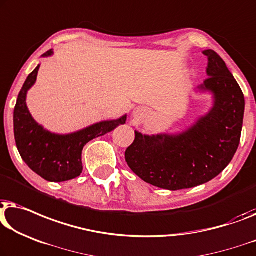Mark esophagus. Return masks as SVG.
<instances>
[{"label":"esophagus","instance_id":"esophagus-1","mask_svg":"<svg viewBox=\"0 0 256 256\" xmlns=\"http://www.w3.org/2000/svg\"><path fill=\"white\" fill-rule=\"evenodd\" d=\"M132 116H134V118L137 120H142L146 116V110H144L143 107H137V108L134 110V112H132Z\"/></svg>","mask_w":256,"mask_h":256}]
</instances>
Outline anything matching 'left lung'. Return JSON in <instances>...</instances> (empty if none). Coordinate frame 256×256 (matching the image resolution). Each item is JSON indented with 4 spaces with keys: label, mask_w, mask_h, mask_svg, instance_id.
<instances>
[{
    "label": "left lung",
    "mask_w": 256,
    "mask_h": 256,
    "mask_svg": "<svg viewBox=\"0 0 256 256\" xmlns=\"http://www.w3.org/2000/svg\"><path fill=\"white\" fill-rule=\"evenodd\" d=\"M208 56L206 78L198 94L212 96V106L182 132L146 135L135 130L126 162L137 176L152 186L179 190L216 178L232 160L242 136L245 98L220 55Z\"/></svg>",
    "instance_id": "1"
}]
</instances>
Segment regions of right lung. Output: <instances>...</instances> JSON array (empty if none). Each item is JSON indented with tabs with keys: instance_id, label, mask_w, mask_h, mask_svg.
<instances>
[{
	"instance_id": "right-lung-1",
	"label": "right lung",
	"mask_w": 256,
	"mask_h": 256,
	"mask_svg": "<svg viewBox=\"0 0 256 256\" xmlns=\"http://www.w3.org/2000/svg\"><path fill=\"white\" fill-rule=\"evenodd\" d=\"M53 54V50H50L42 58H50ZM39 68L40 64L28 76L18 94L14 110V140L22 159L33 172L50 182H64L82 173V151L85 144L114 130L118 126L124 124L127 114L119 119L97 122L69 134L47 130L33 119L26 105L28 92L36 82Z\"/></svg>"
}]
</instances>
